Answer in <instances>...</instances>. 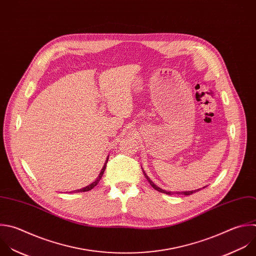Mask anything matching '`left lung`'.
Segmentation results:
<instances>
[{
  "label": "left lung",
  "instance_id": "left-lung-1",
  "mask_svg": "<svg viewBox=\"0 0 256 256\" xmlns=\"http://www.w3.org/2000/svg\"><path fill=\"white\" fill-rule=\"evenodd\" d=\"M144 172V177L146 178V180H148V182L150 184V186L154 189V190H156V191H158V192H160V193H164V194H166V195H173V194H178V195H185V196H188V195H191V194H193V193H195V192H197V191H199L200 189H197V190H192V191H183V192H171V191H166V190H162V188H160V187H158L148 177V175L144 173V171H142ZM205 188V187H204Z\"/></svg>",
  "mask_w": 256,
  "mask_h": 256
}]
</instances>
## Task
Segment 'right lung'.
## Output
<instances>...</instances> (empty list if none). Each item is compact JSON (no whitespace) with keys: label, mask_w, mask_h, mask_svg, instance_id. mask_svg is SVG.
I'll use <instances>...</instances> for the list:
<instances>
[{"label":"right lung","mask_w":256,"mask_h":256,"mask_svg":"<svg viewBox=\"0 0 256 256\" xmlns=\"http://www.w3.org/2000/svg\"><path fill=\"white\" fill-rule=\"evenodd\" d=\"M108 156L106 158V162H104V166H102V171H100V175H98V177L96 178V180L94 181V182H92V184H90V185H88L86 187H84V188H81V189H78V190H74V191H71V192H69V193H78V192H88V191H90L92 189H94L98 183H100V179H102V177L104 176V171H106V164H108Z\"/></svg>","instance_id":"add662e5"}]
</instances>
